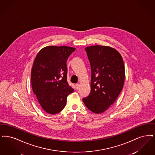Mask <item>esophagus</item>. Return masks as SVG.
<instances>
[{
    "instance_id": "1",
    "label": "esophagus",
    "mask_w": 155,
    "mask_h": 155,
    "mask_svg": "<svg viewBox=\"0 0 155 155\" xmlns=\"http://www.w3.org/2000/svg\"><path fill=\"white\" fill-rule=\"evenodd\" d=\"M75 86H76V88L77 90H78V89L79 88V87H80V84H75Z\"/></svg>"
}]
</instances>
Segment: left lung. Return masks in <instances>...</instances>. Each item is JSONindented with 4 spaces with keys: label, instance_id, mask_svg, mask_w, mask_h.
Returning <instances> with one entry per match:
<instances>
[{
    "label": "left lung",
    "instance_id": "left-lung-1",
    "mask_svg": "<svg viewBox=\"0 0 155 155\" xmlns=\"http://www.w3.org/2000/svg\"><path fill=\"white\" fill-rule=\"evenodd\" d=\"M91 71V92L83 101L96 114L107 110L123 87L124 64L121 54L114 48L101 45L85 48Z\"/></svg>",
    "mask_w": 155,
    "mask_h": 155
}]
</instances>
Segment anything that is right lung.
Wrapping results in <instances>:
<instances>
[{
  "label": "right lung",
  "instance_id": "right-lung-1",
  "mask_svg": "<svg viewBox=\"0 0 155 155\" xmlns=\"http://www.w3.org/2000/svg\"><path fill=\"white\" fill-rule=\"evenodd\" d=\"M76 48L48 46L36 55L31 71L32 87L42 109L55 114L65 107L68 95L74 90L67 81V61Z\"/></svg>",
  "mask_w": 155,
  "mask_h": 155
}]
</instances>
